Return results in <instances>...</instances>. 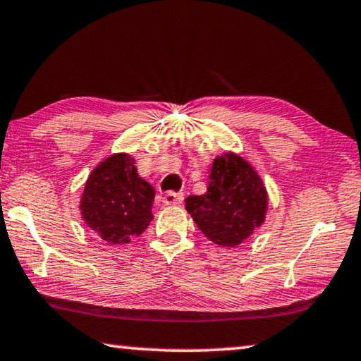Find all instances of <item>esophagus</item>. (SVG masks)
Instances as JSON below:
<instances>
[{
    "label": "esophagus",
    "mask_w": 361,
    "mask_h": 361,
    "mask_svg": "<svg viewBox=\"0 0 361 361\" xmlns=\"http://www.w3.org/2000/svg\"><path fill=\"white\" fill-rule=\"evenodd\" d=\"M183 200H185V195H183V192H175V191H169L161 196V201H164L165 204H178V202H181Z\"/></svg>",
    "instance_id": "1"
}]
</instances>
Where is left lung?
Instances as JSON below:
<instances>
[{"mask_svg":"<svg viewBox=\"0 0 361 361\" xmlns=\"http://www.w3.org/2000/svg\"><path fill=\"white\" fill-rule=\"evenodd\" d=\"M186 211L209 240L235 247L265 221L267 191L242 157L226 154L212 164L204 195L188 196Z\"/></svg>","mask_w":361,"mask_h":361,"instance_id":"obj_1","label":"left lung"}]
</instances>
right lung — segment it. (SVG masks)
I'll use <instances>...</instances> for the list:
<instances>
[{"mask_svg": "<svg viewBox=\"0 0 361 361\" xmlns=\"http://www.w3.org/2000/svg\"><path fill=\"white\" fill-rule=\"evenodd\" d=\"M155 191L137 173L134 159L118 154L104 160L86 181L81 214L104 242L129 243L154 219Z\"/></svg>", "mask_w": 361, "mask_h": 361, "instance_id": "obj_1", "label": "right lung"}]
</instances>
